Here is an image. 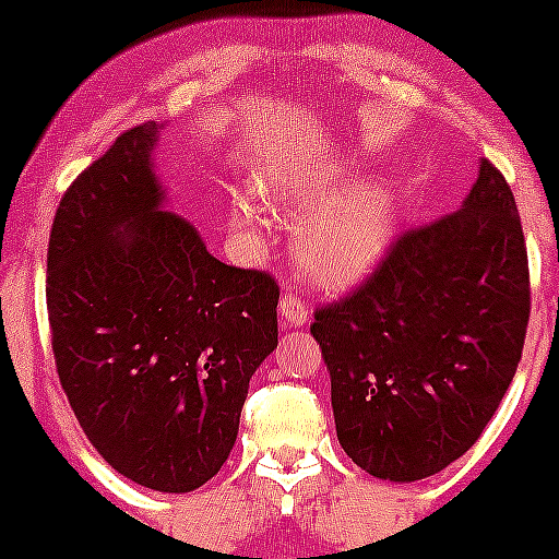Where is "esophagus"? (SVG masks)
Segmentation results:
<instances>
[{
  "instance_id": "34e87169",
  "label": "esophagus",
  "mask_w": 559,
  "mask_h": 559,
  "mask_svg": "<svg viewBox=\"0 0 559 559\" xmlns=\"http://www.w3.org/2000/svg\"><path fill=\"white\" fill-rule=\"evenodd\" d=\"M278 311H281V319L289 321L292 326H302L308 321V308L302 306L300 297H295V295H286L284 300H281Z\"/></svg>"
}]
</instances>
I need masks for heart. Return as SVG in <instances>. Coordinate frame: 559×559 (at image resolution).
I'll list each match as a JSON object with an SVG mask.
<instances>
[{
    "label": "heart",
    "mask_w": 559,
    "mask_h": 559,
    "mask_svg": "<svg viewBox=\"0 0 559 559\" xmlns=\"http://www.w3.org/2000/svg\"><path fill=\"white\" fill-rule=\"evenodd\" d=\"M354 180V165L335 156H292L259 175V194L275 205L311 207L295 235L302 270L326 286L357 284L379 267L397 233V197L379 178ZM253 202L235 205L240 224L253 222Z\"/></svg>",
    "instance_id": "obj_1"
}]
</instances>
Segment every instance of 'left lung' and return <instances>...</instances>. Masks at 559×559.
I'll list each match as a JSON object with an SVG mask.
<instances>
[{
	"label": "left lung",
	"mask_w": 559,
	"mask_h": 559,
	"mask_svg": "<svg viewBox=\"0 0 559 559\" xmlns=\"http://www.w3.org/2000/svg\"><path fill=\"white\" fill-rule=\"evenodd\" d=\"M527 316L520 213L481 159L460 211L403 235L368 284L316 311L343 452L394 484L460 460L514 379Z\"/></svg>",
	"instance_id": "left-lung-1"
}]
</instances>
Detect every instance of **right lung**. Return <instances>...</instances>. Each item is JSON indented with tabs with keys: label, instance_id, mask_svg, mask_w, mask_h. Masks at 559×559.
Wrapping results in <instances>:
<instances>
[{
	"label": "right lung",
	"instance_id": "right-lung-1",
	"mask_svg": "<svg viewBox=\"0 0 559 559\" xmlns=\"http://www.w3.org/2000/svg\"><path fill=\"white\" fill-rule=\"evenodd\" d=\"M165 123L123 132L67 189L48 243L56 370L92 447L156 492L227 462L248 381L278 346V286L218 262L167 207Z\"/></svg>",
	"mask_w": 559,
	"mask_h": 559
}]
</instances>
